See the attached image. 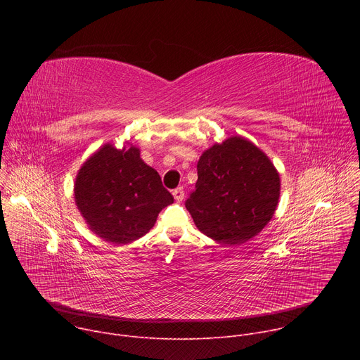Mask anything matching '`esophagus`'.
Returning <instances> with one entry per match:
<instances>
[{"label":"esophagus","instance_id":"1","mask_svg":"<svg viewBox=\"0 0 360 360\" xmlns=\"http://www.w3.org/2000/svg\"><path fill=\"white\" fill-rule=\"evenodd\" d=\"M172 195H174V198H175V200L176 202H182V199H184V196H185V192H184V188H176V189H174V192H172Z\"/></svg>","mask_w":360,"mask_h":360}]
</instances>
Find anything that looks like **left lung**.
Returning <instances> with one entry per match:
<instances>
[{
  "label": "left lung",
  "mask_w": 360,
  "mask_h": 360,
  "mask_svg": "<svg viewBox=\"0 0 360 360\" xmlns=\"http://www.w3.org/2000/svg\"><path fill=\"white\" fill-rule=\"evenodd\" d=\"M279 193V174L271 160L250 141L231 136L202 153L185 207L202 233L239 245L272 219Z\"/></svg>",
  "instance_id": "left-lung-1"
}]
</instances>
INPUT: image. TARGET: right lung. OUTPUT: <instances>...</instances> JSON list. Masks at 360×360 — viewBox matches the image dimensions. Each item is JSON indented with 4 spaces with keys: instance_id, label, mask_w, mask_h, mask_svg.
<instances>
[{
    "instance_id": "right-lung-1",
    "label": "right lung",
    "mask_w": 360,
    "mask_h": 360,
    "mask_svg": "<svg viewBox=\"0 0 360 360\" xmlns=\"http://www.w3.org/2000/svg\"><path fill=\"white\" fill-rule=\"evenodd\" d=\"M74 193L89 229L115 245L143 236L174 202L134 145L117 149L107 143L96 150L78 171Z\"/></svg>"
}]
</instances>
